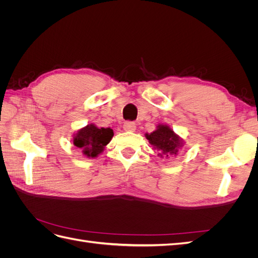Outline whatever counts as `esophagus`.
<instances>
[{
    "mask_svg": "<svg viewBox=\"0 0 258 258\" xmlns=\"http://www.w3.org/2000/svg\"><path fill=\"white\" fill-rule=\"evenodd\" d=\"M136 128V123L134 121H126L123 123V129L126 131H135Z\"/></svg>",
    "mask_w": 258,
    "mask_h": 258,
    "instance_id": "1",
    "label": "esophagus"
}]
</instances>
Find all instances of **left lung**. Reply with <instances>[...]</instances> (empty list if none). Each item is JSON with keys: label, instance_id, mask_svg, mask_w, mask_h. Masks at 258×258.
I'll return each mask as SVG.
<instances>
[{"label": "left lung", "instance_id": "left-lung-1", "mask_svg": "<svg viewBox=\"0 0 258 258\" xmlns=\"http://www.w3.org/2000/svg\"><path fill=\"white\" fill-rule=\"evenodd\" d=\"M146 139L158 153L160 157L170 158L175 156L183 145V140L174 134V131L166 124H158L157 129L151 135L146 134Z\"/></svg>", "mask_w": 258, "mask_h": 258}]
</instances>
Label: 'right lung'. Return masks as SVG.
<instances>
[{
    "label": "right lung",
    "instance_id": "add662e5",
    "mask_svg": "<svg viewBox=\"0 0 258 258\" xmlns=\"http://www.w3.org/2000/svg\"><path fill=\"white\" fill-rule=\"evenodd\" d=\"M114 136L111 128H98L93 123L87 124L74 135L73 144L82 150L88 158H95L103 152Z\"/></svg>",
    "mask_w": 258,
    "mask_h": 258
}]
</instances>
